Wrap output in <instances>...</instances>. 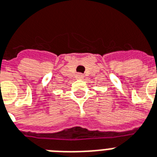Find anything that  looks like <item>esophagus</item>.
<instances>
[{
	"label": "esophagus",
	"instance_id": "34e87169",
	"mask_svg": "<svg viewBox=\"0 0 157 157\" xmlns=\"http://www.w3.org/2000/svg\"><path fill=\"white\" fill-rule=\"evenodd\" d=\"M76 78L77 79H83L84 78V75L82 74V73H78L77 75H76Z\"/></svg>",
	"mask_w": 157,
	"mask_h": 157
}]
</instances>
